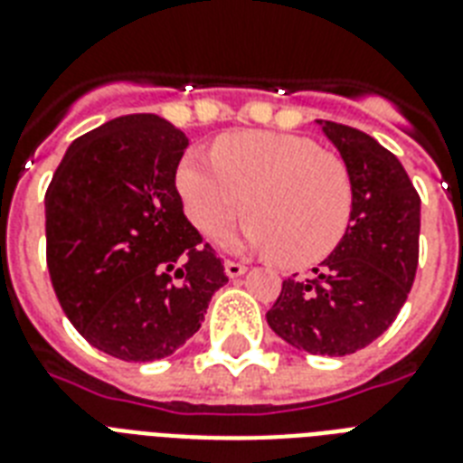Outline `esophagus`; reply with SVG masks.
Segmentation results:
<instances>
[{"label":"esophagus","instance_id":"1","mask_svg":"<svg viewBox=\"0 0 463 463\" xmlns=\"http://www.w3.org/2000/svg\"><path fill=\"white\" fill-rule=\"evenodd\" d=\"M224 270L229 278H239L246 273V266L241 260H224Z\"/></svg>","mask_w":463,"mask_h":463}]
</instances>
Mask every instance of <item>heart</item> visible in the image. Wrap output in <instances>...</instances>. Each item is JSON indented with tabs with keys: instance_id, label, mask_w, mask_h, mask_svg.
<instances>
[{
	"instance_id": "heart-1",
	"label": "heart",
	"mask_w": 463,
	"mask_h": 463,
	"mask_svg": "<svg viewBox=\"0 0 463 463\" xmlns=\"http://www.w3.org/2000/svg\"><path fill=\"white\" fill-rule=\"evenodd\" d=\"M178 190L203 234L227 227L246 203L251 214L234 244L273 253L283 266H312L335 251L354 210V185L342 158L305 137L236 131L212 146V158L190 153Z\"/></svg>"
}]
</instances>
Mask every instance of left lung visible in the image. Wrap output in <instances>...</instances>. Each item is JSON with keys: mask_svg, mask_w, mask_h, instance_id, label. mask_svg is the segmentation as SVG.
<instances>
[{"mask_svg": "<svg viewBox=\"0 0 463 463\" xmlns=\"http://www.w3.org/2000/svg\"><path fill=\"white\" fill-rule=\"evenodd\" d=\"M319 124L351 175L349 229L310 276L285 278L266 319L295 349L346 356L376 342L408 300L420 259V194L376 138Z\"/></svg>", "mask_w": 463, "mask_h": 463, "instance_id": "obj_1", "label": "left lung"}]
</instances>
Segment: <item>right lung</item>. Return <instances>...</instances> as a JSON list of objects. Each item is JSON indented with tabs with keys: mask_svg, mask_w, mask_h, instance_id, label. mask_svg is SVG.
<instances>
[{
	"mask_svg": "<svg viewBox=\"0 0 463 463\" xmlns=\"http://www.w3.org/2000/svg\"><path fill=\"white\" fill-rule=\"evenodd\" d=\"M187 137L128 114L75 138L46 190V260L62 312L95 349L165 359L229 278L183 212Z\"/></svg>",
	"mask_w": 463,
	"mask_h": 463,
	"instance_id": "1",
	"label": "right lung"
}]
</instances>
